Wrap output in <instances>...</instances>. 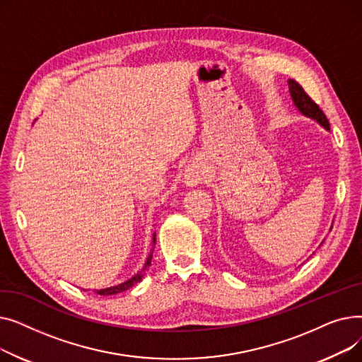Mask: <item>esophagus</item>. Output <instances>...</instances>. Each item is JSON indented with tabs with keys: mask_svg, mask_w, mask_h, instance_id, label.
Masks as SVG:
<instances>
[{
	"mask_svg": "<svg viewBox=\"0 0 362 362\" xmlns=\"http://www.w3.org/2000/svg\"><path fill=\"white\" fill-rule=\"evenodd\" d=\"M185 183L187 186H197L205 179V170L199 161H192L185 170Z\"/></svg>",
	"mask_w": 362,
	"mask_h": 362,
	"instance_id": "obj_1",
	"label": "esophagus"
}]
</instances>
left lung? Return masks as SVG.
<instances>
[{
  "instance_id": "obj_1",
  "label": "left lung",
  "mask_w": 362,
  "mask_h": 362,
  "mask_svg": "<svg viewBox=\"0 0 362 362\" xmlns=\"http://www.w3.org/2000/svg\"><path fill=\"white\" fill-rule=\"evenodd\" d=\"M289 89H291V95L293 98L295 105L299 108V111L305 116L317 120L321 126H325L327 130H330V123L326 117V114L322 112V110L318 107V104L310 97V95L305 92L296 81L291 79L289 81Z\"/></svg>"
}]
</instances>
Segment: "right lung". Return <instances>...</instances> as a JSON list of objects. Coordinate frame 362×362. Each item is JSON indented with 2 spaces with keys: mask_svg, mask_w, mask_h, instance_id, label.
Returning a JSON list of instances; mask_svg holds the SVG:
<instances>
[{
  "mask_svg": "<svg viewBox=\"0 0 362 362\" xmlns=\"http://www.w3.org/2000/svg\"><path fill=\"white\" fill-rule=\"evenodd\" d=\"M154 242H156V238H154ZM151 259H152V252H151V255L148 257V259H146V262H145V265H144V269H142L138 274H135L132 279H129L127 281H124V283H122V284H117V286L101 289V291H95V293H97V295H104V296L107 295V296H108V295H116V293L124 292V291L130 289L132 286H135V284L139 283V281L144 279V276L146 274V270L149 269V265H151Z\"/></svg>",
  "mask_w": 362,
  "mask_h": 362,
  "instance_id": "add662e5",
  "label": "right lung"
}]
</instances>
